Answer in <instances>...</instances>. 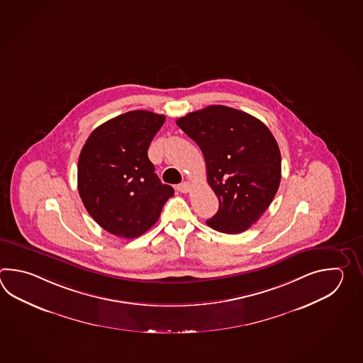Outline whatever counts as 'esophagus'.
Returning a JSON list of instances; mask_svg holds the SVG:
<instances>
[{"mask_svg":"<svg viewBox=\"0 0 363 363\" xmlns=\"http://www.w3.org/2000/svg\"><path fill=\"white\" fill-rule=\"evenodd\" d=\"M191 188H192V184H191L189 182H183L182 184H179L178 186H177V189H178L179 192L182 193L189 192Z\"/></svg>","mask_w":363,"mask_h":363,"instance_id":"34e87169","label":"esophagus"}]
</instances>
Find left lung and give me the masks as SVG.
<instances>
[{
    "mask_svg": "<svg viewBox=\"0 0 363 363\" xmlns=\"http://www.w3.org/2000/svg\"><path fill=\"white\" fill-rule=\"evenodd\" d=\"M177 124L200 147L208 185L219 200L208 227L223 233L247 231L280 184L281 158L270 130L255 116L222 105L189 113Z\"/></svg>",
    "mask_w": 363,
    "mask_h": 363,
    "instance_id": "1",
    "label": "left lung"
}]
</instances>
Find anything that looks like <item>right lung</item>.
I'll return each instance as SVG.
<instances>
[{
    "label": "right lung",
    "mask_w": 363,
    "mask_h": 363,
    "mask_svg": "<svg viewBox=\"0 0 363 363\" xmlns=\"http://www.w3.org/2000/svg\"><path fill=\"white\" fill-rule=\"evenodd\" d=\"M164 116L133 110L99 125L77 162V189L89 216L104 230L135 239L155 225L174 196L147 158Z\"/></svg>",
    "instance_id": "1"
}]
</instances>
